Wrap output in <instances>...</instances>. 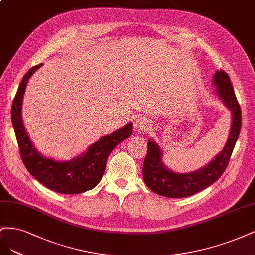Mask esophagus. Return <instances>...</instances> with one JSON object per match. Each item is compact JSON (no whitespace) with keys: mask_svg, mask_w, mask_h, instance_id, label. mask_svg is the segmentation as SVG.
Returning <instances> with one entry per match:
<instances>
[{"mask_svg":"<svg viewBox=\"0 0 255 255\" xmlns=\"http://www.w3.org/2000/svg\"><path fill=\"white\" fill-rule=\"evenodd\" d=\"M134 131L138 134H142V133H147L151 128V124H150V121L146 118L143 117H139L135 120L134 122V125H133Z\"/></svg>","mask_w":255,"mask_h":255,"instance_id":"34e87169","label":"esophagus"}]
</instances>
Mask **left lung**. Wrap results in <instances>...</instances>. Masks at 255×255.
<instances>
[{"instance_id":"obj_1","label":"left lung","mask_w":255,"mask_h":255,"mask_svg":"<svg viewBox=\"0 0 255 255\" xmlns=\"http://www.w3.org/2000/svg\"><path fill=\"white\" fill-rule=\"evenodd\" d=\"M212 83L216 88L215 93L231 112V128L225 147L205 166L181 174L165 166L162 161V149L157 142L149 138L147 143L148 151L143 164V178L146 185L155 194L168 198L192 196L216 182L226 170L241 132L242 112L231 80L225 71H216Z\"/></svg>"}]
</instances>
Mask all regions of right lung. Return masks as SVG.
<instances>
[{
	"instance_id": "obj_1",
	"label": "right lung",
	"mask_w": 255,
	"mask_h": 255,
	"mask_svg": "<svg viewBox=\"0 0 255 255\" xmlns=\"http://www.w3.org/2000/svg\"><path fill=\"white\" fill-rule=\"evenodd\" d=\"M41 65L31 68L23 77L11 107V122L21 159L29 174L50 190L60 194L85 193L101 182L110 152L132 134L133 124L128 123L113 133L102 136L87 151L70 161H58L41 154L31 143L22 120L23 96L28 79Z\"/></svg>"
}]
</instances>
